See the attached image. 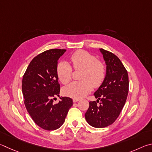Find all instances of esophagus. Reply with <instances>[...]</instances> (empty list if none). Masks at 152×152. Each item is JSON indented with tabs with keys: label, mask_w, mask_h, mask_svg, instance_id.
<instances>
[{
	"label": "esophagus",
	"mask_w": 152,
	"mask_h": 152,
	"mask_svg": "<svg viewBox=\"0 0 152 152\" xmlns=\"http://www.w3.org/2000/svg\"><path fill=\"white\" fill-rule=\"evenodd\" d=\"M79 100H80V99H78V98H73V102H74V103L77 102H79Z\"/></svg>",
	"instance_id": "esophagus-1"
}]
</instances>
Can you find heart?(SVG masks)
<instances>
[{"mask_svg": "<svg viewBox=\"0 0 152 152\" xmlns=\"http://www.w3.org/2000/svg\"><path fill=\"white\" fill-rule=\"evenodd\" d=\"M75 70H82L81 81H75L64 87L63 94L66 96L81 98L91 91L93 86L97 87L105 77L106 69L102 61L84 50H78L71 56ZM56 72L59 81L64 85L71 81L73 69L70 64L63 61L58 63Z\"/></svg>", "mask_w": 152, "mask_h": 152, "instance_id": "heart-1", "label": "heart"}]
</instances>
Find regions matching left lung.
<instances>
[{"instance_id": "8db88e82", "label": "left lung", "mask_w": 152, "mask_h": 152, "mask_svg": "<svg viewBox=\"0 0 152 152\" xmlns=\"http://www.w3.org/2000/svg\"><path fill=\"white\" fill-rule=\"evenodd\" d=\"M99 50L107 65L106 75L94 93L97 102H89L85 114L87 123L97 128L107 127L116 120L126 103L129 91L128 74L120 59L108 50Z\"/></svg>"}]
</instances>
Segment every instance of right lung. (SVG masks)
I'll return each instance as SVG.
<instances>
[{"label": "right lung", "instance_id": "obj_1", "mask_svg": "<svg viewBox=\"0 0 152 152\" xmlns=\"http://www.w3.org/2000/svg\"><path fill=\"white\" fill-rule=\"evenodd\" d=\"M65 51L53 49L36 56L23 77L22 91L26 110L37 126L48 131L62 126L73 104L71 98L67 97H61L56 104L53 100L60 92L56 72L57 61Z\"/></svg>", "mask_w": 152, "mask_h": 152}]
</instances>
